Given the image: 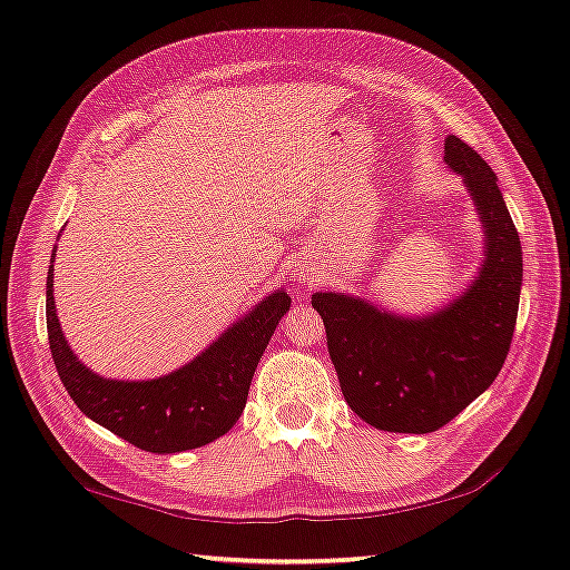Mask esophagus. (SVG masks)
Returning a JSON list of instances; mask_svg holds the SVG:
<instances>
[{
	"mask_svg": "<svg viewBox=\"0 0 570 570\" xmlns=\"http://www.w3.org/2000/svg\"><path fill=\"white\" fill-rule=\"evenodd\" d=\"M298 282H302V284H312L314 282V272H312V268H302V272H298Z\"/></svg>",
	"mask_w": 570,
	"mask_h": 570,
	"instance_id": "34e87169",
	"label": "esophagus"
}]
</instances>
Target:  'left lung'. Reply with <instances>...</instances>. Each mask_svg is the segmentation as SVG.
Returning a JSON list of instances; mask_svg holds the SVG:
<instances>
[{"instance_id":"obj_1","label":"left lung","mask_w":570,"mask_h":570,"mask_svg":"<svg viewBox=\"0 0 570 570\" xmlns=\"http://www.w3.org/2000/svg\"><path fill=\"white\" fill-rule=\"evenodd\" d=\"M445 163L485 228V258L468 292L422 320L350 294L312 296L344 400L377 430H440L495 382L513 342L523 250L498 176L458 135L445 138Z\"/></svg>"}]
</instances>
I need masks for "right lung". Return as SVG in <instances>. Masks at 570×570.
Returning a JSON list of instances; mask_svg holds the SVG:
<instances>
[{
	"label": "right lung",
	"instance_id": "right-lung-1",
	"mask_svg": "<svg viewBox=\"0 0 570 570\" xmlns=\"http://www.w3.org/2000/svg\"><path fill=\"white\" fill-rule=\"evenodd\" d=\"M55 258V254H52ZM47 268V334L57 374L67 394L92 422L146 452L204 448L234 428L246 407L256 364L276 324L292 306L284 288L266 296L246 316L180 370L158 380H108L77 360L55 312L52 274Z\"/></svg>",
	"mask_w": 570,
	"mask_h": 570
}]
</instances>
